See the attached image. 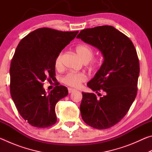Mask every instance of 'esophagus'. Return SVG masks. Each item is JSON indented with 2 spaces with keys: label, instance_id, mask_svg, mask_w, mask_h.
I'll return each mask as SVG.
<instances>
[{
  "label": "esophagus",
  "instance_id": "34e87169",
  "mask_svg": "<svg viewBox=\"0 0 152 152\" xmlns=\"http://www.w3.org/2000/svg\"><path fill=\"white\" fill-rule=\"evenodd\" d=\"M76 90L74 88H68V92L69 93H72V92L75 91Z\"/></svg>",
  "mask_w": 152,
  "mask_h": 152
}]
</instances>
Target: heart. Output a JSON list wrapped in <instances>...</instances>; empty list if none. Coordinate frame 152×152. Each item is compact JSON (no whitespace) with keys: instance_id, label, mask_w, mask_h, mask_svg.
<instances>
[{"instance_id":"obj_1","label":"heart","mask_w":152,"mask_h":152,"mask_svg":"<svg viewBox=\"0 0 152 152\" xmlns=\"http://www.w3.org/2000/svg\"><path fill=\"white\" fill-rule=\"evenodd\" d=\"M76 51L79 57L82 59V60L85 63L89 62L92 60L94 55L92 48L87 44L78 45L76 48ZM62 56L63 53L60 52L56 58L55 66L57 68H61L62 66ZM96 63V61H93L92 62L93 65H95ZM86 80L87 77L84 73L70 72L63 77L62 82L68 86L78 87L80 85L82 82H85Z\"/></svg>"}]
</instances>
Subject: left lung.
Segmentation results:
<instances>
[{
  "label": "left lung",
  "mask_w": 152,
  "mask_h": 152,
  "mask_svg": "<svg viewBox=\"0 0 152 152\" xmlns=\"http://www.w3.org/2000/svg\"><path fill=\"white\" fill-rule=\"evenodd\" d=\"M76 37L97 48L104 59L87 84L101 96L97 99L94 93L82 92V118L98 129L111 127L125 117L137 95L140 74L137 51L129 38L109 25L83 29Z\"/></svg>",
  "instance_id": "1"
}]
</instances>
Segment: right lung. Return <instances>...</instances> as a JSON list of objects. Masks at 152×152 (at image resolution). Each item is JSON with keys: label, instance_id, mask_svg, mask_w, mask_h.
I'll use <instances>...</instances> for the list:
<instances>
[{"label": "right lung", "instance_id": "right-lung-1", "mask_svg": "<svg viewBox=\"0 0 152 152\" xmlns=\"http://www.w3.org/2000/svg\"><path fill=\"white\" fill-rule=\"evenodd\" d=\"M78 33L39 28L17 45L10 67V91L20 116L33 127H48L57 121L56 105L68 89L56 86L47 92L43 82L56 76V57Z\"/></svg>", "mask_w": 152, "mask_h": 152}]
</instances>
